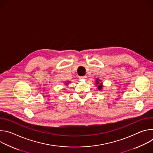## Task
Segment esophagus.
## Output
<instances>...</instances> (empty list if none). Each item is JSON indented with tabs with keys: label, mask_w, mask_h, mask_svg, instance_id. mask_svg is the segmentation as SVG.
<instances>
[{
	"label": "esophagus",
	"mask_w": 153,
	"mask_h": 153,
	"mask_svg": "<svg viewBox=\"0 0 153 153\" xmlns=\"http://www.w3.org/2000/svg\"><path fill=\"white\" fill-rule=\"evenodd\" d=\"M86 78H87L86 76H81V77H79V79H81V80H86Z\"/></svg>",
	"instance_id": "esophagus-1"
}]
</instances>
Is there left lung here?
<instances>
[{
    "label": "left lung",
    "mask_w": 153,
    "mask_h": 153,
    "mask_svg": "<svg viewBox=\"0 0 153 153\" xmlns=\"http://www.w3.org/2000/svg\"><path fill=\"white\" fill-rule=\"evenodd\" d=\"M96 85L97 86V90L99 91H102V90L103 86V83L102 82L101 80L97 78L96 80Z\"/></svg>",
    "instance_id": "left-lung-1"
}]
</instances>
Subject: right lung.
<instances>
[{"label":"right lung","instance_id":"1","mask_svg":"<svg viewBox=\"0 0 153 153\" xmlns=\"http://www.w3.org/2000/svg\"><path fill=\"white\" fill-rule=\"evenodd\" d=\"M70 83V82H69V81H67V82H65V84L66 85H68Z\"/></svg>","mask_w":153,"mask_h":153}]
</instances>
